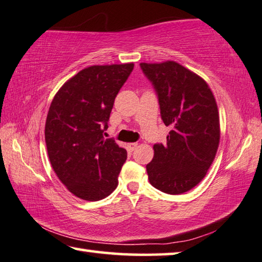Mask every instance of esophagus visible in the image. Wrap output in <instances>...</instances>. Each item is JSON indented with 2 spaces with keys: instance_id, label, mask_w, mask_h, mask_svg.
<instances>
[{
  "instance_id": "esophagus-1",
  "label": "esophagus",
  "mask_w": 262,
  "mask_h": 262,
  "mask_svg": "<svg viewBox=\"0 0 262 262\" xmlns=\"http://www.w3.org/2000/svg\"><path fill=\"white\" fill-rule=\"evenodd\" d=\"M136 147H137V143H128L127 144L128 151H134Z\"/></svg>"
}]
</instances>
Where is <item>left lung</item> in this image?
<instances>
[{
	"instance_id": "1",
	"label": "left lung",
	"mask_w": 262,
	"mask_h": 262,
	"mask_svg": "<svg viewBox=\"0 0 262 262\" xmlns=\"http://www.w3.org/2000/svg\"><path fill=\"white\" fill-rule=\"evenodd\" d=\"M158 95L163 124L170 126L166 144L153 145L146 165L148 181L159 191L182 194L202 181L220 138L216 100L201 77L175 61L140 63Z\"/></svg>"
}]
</instances>
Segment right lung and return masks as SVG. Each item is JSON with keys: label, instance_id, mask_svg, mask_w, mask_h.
<instances>
[{"label": "right lung", "instance_id": "1", "mask_svg": "<svg viewBox=\"0 0 262 262\" xmlns=\"http://www.w3.org/2000/svg\"><path fill=\"white\" fill-rule=\"evenodd\" d=\"M133 69L134 63L85 68L63 84L50 105L45 124L50 162L77 198L99 201L118 185L127 152L103 133Z\"/></svg>", "mask_w": 262, "mask_h": 262}]
</instances>
